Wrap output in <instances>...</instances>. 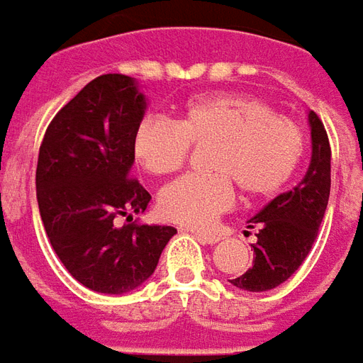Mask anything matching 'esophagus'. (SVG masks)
<instances>
[{
    "mask_svg": "<svg viewBox=\"0 0 363 363\" xmlns=\"http://www.w3.org/2000/svg\"><path fill=\"white\" fill-rule=\"evenodd\" d=\"M192 234L196 235L202 243H210V245H212V243H218L220 240H222L220 234H212V232H194V230H192Z\"/></svg>",
    "mask_w": 363,
    "mask_h": 363,
    "instance_id": "1",
    "label": "esophagus"
}]
</instances>
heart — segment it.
<instances>
[{
	"label": "heart",
	"mask_w": 363,
	"mask_h": 363,
	"mask_svg": "<svg viewBox=\"0 0 363 363\" xmlns=\"http://www.w3.org/2000/svg\"><path fill=\"white\" fill-rule=\"evenodd\" d=\"M190 143L214 145L208 159L212 174L171 182L157 200L161 216L189 228H206L232 206V184L245 199L277 194L295 174L305 149L298 125L277 116L267 102L243 94H210L184 104L177 123L141 121L131 151L143 171L164 177L184 164Z\"/></svg>",
	"instance_id": "heart-1"
}]
</instances>
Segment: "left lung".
<instances>
[{
	"label": "left lung",
	"instance_id": "left-lung-1",
	"mask_svg": "<svg viewBox=\"0 0 363 363\" xmlns=\"http://www.w3.org/2000/svg\"><path fill=\"white\" fill-rule=\"evenodd\" d=\"M311 163L301 182L267 202L247 220L255 228L253 265L230 279L242 291H271L295 273L313 247L330 196V143L323 121L308 111Z\"/></svg>",
	"mask_w": 363,
	"mask_h": 363
}]
</instances>
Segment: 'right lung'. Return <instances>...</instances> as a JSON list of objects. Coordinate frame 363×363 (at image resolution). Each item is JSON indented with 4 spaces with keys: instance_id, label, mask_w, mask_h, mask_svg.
Returning a JSON list of instances; mask_svg holds the SVG:
<instances>
[{
    "instance_id": "add662e5",
    "label": "right lung",
    "mask_w": 363,
    "mask_h": 363,
    "mask_svg": "<svg viewBox=\"0 0 363 363\" xmlns=\"http://www.w3.org/2000/svg\"><path fill=\"white\" fill-rule=\"evenodd\" d=\"M147 98L131 76L94 78L47 128L37 163V202L58 259L84 287L123 295L157 269L173 225L123 224L151 194L131 179L133 133Z\"/></svg>"
}]
</instances>
